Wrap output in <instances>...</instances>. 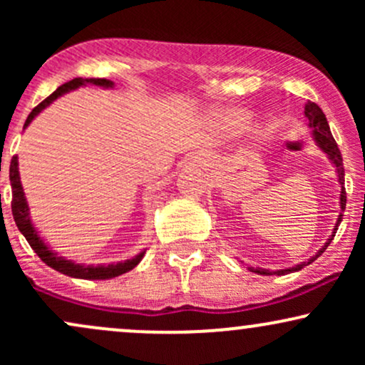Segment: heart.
I'll use <instances>...</instances> for the list:
<instances>
[{
	"instance_id": "obj_1",
	"label": "heart",
	"mask_w": 365,
	"mask_h": 365,
	"mask_svg": "<svg viewBox=\"0 0 365 365\" xmlns=\"http://www.w3.org/2000/svg\"><path fill=\"white\" fill-rule=\"evenodd\" d=\"M220 116L228 127H242L249 121V113L244 110H226Z\"/></svg>"
}]
</instances>
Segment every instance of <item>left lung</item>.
Wrapping results in <instances>:
<instances>
[{
	"instance_id": "8db88e82",
	"label": "left lung",
	"mask_w": 365,
	"mask_h": 365,
	"mask_svg": "<svg viewBox=\"0 0 365 365\" xmlns=\"http://www.w3.org/2000/svg\"><path fill=\"white\" fill-rule=\"evenodd\" d=\"M304 113H305V118H307L309 128H311V135H312L314 144H316L317 148H319L322 153L326 154V158L329 159V163L333 165V168H334V173H336V177H338V183H340V215H338L336 225H334L333 232H331L328 240H326L324 245H322L321 249L312 255V257H309L307 261L297 264V266H292V267H284V269H264V267H252V266H247V264H245L247 269L252 271V273H257V274H262V276H271V274L283 276V274L295 273V271H300L302 267L309 266V264L316 261V259L319 257V255L324 252L326 249H328V245L331 244V240L334 238V233H336L338 226H340L341 220H343V211H345V206H346V192H345V168H343L341 153H340V149H338L336 140H334L333 135H331L328 120H326V115L322 113L321 108L317 106L316 103L309 101L307 104H305V111Z\"/></svg>"
}]
</instances>
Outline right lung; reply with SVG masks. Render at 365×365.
Masks as SVG:
<instances>
[{"label": "right lung", "mask_w": 365, "mask_h": 365, "mask_svg": "<svg viewBox=\"0 0 365 365\" xmlns=\"http://www.w3.org/2000/svg\"><path fill=\"white\" fill-rule=\"evenodd\" d=\"M86 86H96L101 87V89H113L115 82L108 81V78H73V81L63 83L53 92L49 98H46L39 106H36L31 111V115L25 120L24 130L32 123V120L39 115L41 111H44L49 104L56 101L58 98H61L66 92L77 91L78 87ZM10 183H11V192H14V199H11V212H14V220L16 223V228L20 230V233L25 237V240L29 242V245L32 247V250L39 255L41 261L48 264L49 267L56 269L58 273L72 276V278L78 279H111L116 276L127 273V271L133 269L142 261L144 257L145 249L140 250L139 254L133 255L132 259H125V261L111 262V264H83V262H75L72 259H66L65 255L58 254L56 250H53V247L48 245V242L39 235V230L36 228L34 221L31 220V207H29L27 197H25L22 182H20V171H19V156L11 158L10 163Z\"/></svg>", "instance_id": "1"}]
</instances>
